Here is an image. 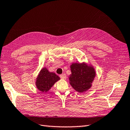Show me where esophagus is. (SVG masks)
<instances>
[{"mask_svg":"<svg viewBox=\"0 0 130 130\" xmlns=\"http://www.w3.org/2000/svg\"><path fill=\"white\" fill-rule=\"evenodd\" d=\"M60 77L61 79H65L66 78V74H61L60 75Z\"/></svg>","mask_w":130,"mask_h":130,"instance_id":"esophagus-1","label":"esophagus"}]
</instances>
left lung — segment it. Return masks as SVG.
I'll return each instance as SVG.
<instances>
[{
    "instance_id": "left-lung-1",
    "label": "left lung",
    "mask_w": 130,
    "mask_h": 130,
    "mask_svg": "<svg viewBox=\"0 0 130 130\" xmlns=\"http://www.w3.org/2000/svg\"><path fill=\"white\" fill-rule=\"evenodd\" d=\"M71 74L69 76L70 84L79 92L86 91L91 88L96 76L94 68L86 62L72 63L70 66Z\"/></svg>"
}]
</instances>
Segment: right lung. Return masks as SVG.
Returning a JSON list of instances; mask_svg holds the SVG:
<instances>
[{"label": "right lung", "instance_id": "add662e5", "mask_svg": "<svg viewBox=\"0 0 130 130\" xmlns=\"http://www.w3.org/2000/svg\"><path fill=\"white\" fill-rule=\"evenodd\" d=\"M60 77L53 72H50L46 68L41 69L36 79L35 85L42 92H46L52 87Z\"/></svg>", "mask_w": 130, "mask_h": 130}]
</instances>
